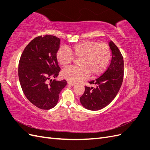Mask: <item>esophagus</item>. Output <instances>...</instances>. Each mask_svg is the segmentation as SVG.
<instances>
[{"mask_svg":"<svg viewBox=\"0 0 150 150\" xmlns=\"http://www.w3.org/2000/svg\"><path fill=\"white\" fill-rule=\"evenodd\" d=\"M67 84H69V85H71V86H74L75 85V83H71V82H67Z\"/></svg>","mask_w":150,"mask_h":150,"instance_id":"1","label":"esophagus"}]
</instances>
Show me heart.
Masks as SVG:
<instances>
[{"mask_svg": "<svg viewBox=\"0 0 150 150\" xmlns=\"http://www.w3.org/2000/svg\"><path fill=\"white\" fill-rule=\"evenodd\" d=\"M80 60V68H69L62 71L61 76L69 82L76 83L91 76L97 78L106 70L111 59V51L107 44L89 40L74 45L69 50L61 47L56 52V59L66 67L74 61Z\"/></svg>", "mask_w": 150, "mask_h": 150, "instance_id": "b5f03b06", "label": "heart"}]
</instances>
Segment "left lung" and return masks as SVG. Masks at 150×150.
I'll return each instance as SVG.
<instances>
[{
	"label": "left lung",
	"mask_w": 150,
	"mask_h": 150,
	"mask_svg": "<svg viewBox=\"0 0 150 150\" xmlns=\"http://www.w3.org/2000/svg\"><path fill=\"white\" fill-rule=\"evenodd\" d=\"M110 47L112 52L110 66L101 76L89 82L95 87L85 86L84 93L80 98L81 104L89 110L97 111L108 106L118 93L123 81V57L112 40Z\"/></svg>",
	"instance_id": "left-lung-1"
}]
</instances>
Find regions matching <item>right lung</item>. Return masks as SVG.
Instances as JSON below:
<instances>
[{
	"label": "right lung",
	"mask_w": 150,
	"mask_h": 150,
	"mask_svg": "<svg viewBox=\"0 0 150 150\" xmlns=\"http://www.w3.org/2000/svg\"><path fill=\"white\" fill-rule=\"evenodd\" d=\"M60 41L54 35L38 36L25 47L19 60L18 74L22 89L27 99L41 110L55 106L67 84L66 80L51 79L48 83L61 71L56 59Z\"/></svg>",
	"instance_id": "add662e5"
}]
</instances>
